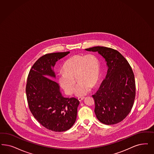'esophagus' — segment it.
I'll list each match as a JSON object with an SVG mask.
<instances>
[{"label": "esophagus", "instance_id": "34e87169", "mask_svg": "<svg viewBox=\"0 0 154 154\" xmlns=\"http://www.w3.org/2000/svg\"><path fill=\"white\" fill-rule=\"evenodd\" d=\"M84 99V97H79L78 98V100L80 102H81Z\"/></svg>", "mask_w": 154, "mask_h": 154}]
</instances>
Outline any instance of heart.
Here are the masks:
<instances>
[{
  "instance_id": "b5f03b06",
  "label": "heart",
  "mask_w": 154,
  "mask_h": 154,
  "mask_svg": "<svg viewBox=\"0 0 154 154\" xmlns=\"http://www.w3.org/2000/svg\"><path fill=\"white\" fill-rule=\"evenodd\" d=\"M100 74V64L96 56L76 54L64 63L63 71L58 74V82L65 93L72 95L74 93L77 78L79 84L75 93L82 97L90 92L93 86L97 85Z\"/></svg>"
}]
</instances>
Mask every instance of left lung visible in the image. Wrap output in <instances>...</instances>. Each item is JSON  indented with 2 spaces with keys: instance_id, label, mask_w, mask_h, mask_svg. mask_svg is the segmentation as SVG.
I'll return each mask as SVG.
<instances>
[{
  "instance_id": "left-lung-1",
  "label": "left lung",
  "mask_w": 154,
  "mask_h": 154,
  "mask_svg": "<svg viewBox=\"0 0 154 154\" xmlns=\"http://www.w3.org/2000/svg\"><path fill=\"white\" fill-rule=\"evenodd\" d=\"M98 52L107 66L105 79L93 97L94 112L102 123L110 125L121 122L129 114L135 97V82L133 70L118 51L105 47L85 49Z\"/></svg>"
}]
</instances>
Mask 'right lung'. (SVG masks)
<instances>
[{"label":"right lung","mask_w":154,"mask_h":154,"mask_svg":"<svg viewBox=\"0 0 154 154\" xmlns=\"http://www.w3.org/2000/svg\"><path fill=\"white\" fill-rule=\"evenodd\" d=\"M70 52L47 54L38 58L27 79L26 94L30 111L42 126L55 132L65 131L75 122L80 102L62 95L53 68ZM50 78L49 79L48 77Z\"/></svg>","instance_id":"right-lung-1"}]
</instances>
